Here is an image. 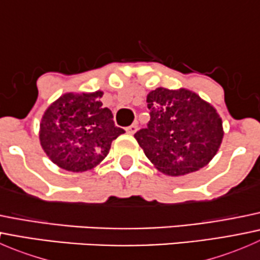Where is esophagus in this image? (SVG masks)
<instances>
[{"mask_svg": "<svg viewBox=\"0 0 260 260\" xmlns=\"http://www.w3.org/2000/svg\"><path fill=\"white\" fill-rule=\"evenodd\" d=\"M137 128H138V125H137V123H133V124H131L129 127H127V133L128 135H135L136 132H137Z\"/></svg>", "mask_w": 260, "mask_h": 260, "instance_id": "esophagus-1", "label": "esophagus"}]
</instances>
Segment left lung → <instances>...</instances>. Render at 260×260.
I'll return each instance as SVG.
<instances>
[{
    "label": "left lung",
    "instance_id": "1",
    "mask_svg": "<svg viewBox=\"0 0 260 260\" xmlns=\"http://www.w3.org/2000/svg\"><path fill=\"white\" fill-rule=\"evenodd\" d=\"M147 128L135 135L158 171L181 176L211 161L221 145L222 122L216 109L187 89L157 88L147 95Z\"/></svg>",
    "mask_w": 260,
    "mask_h": 260
}]
</instances>
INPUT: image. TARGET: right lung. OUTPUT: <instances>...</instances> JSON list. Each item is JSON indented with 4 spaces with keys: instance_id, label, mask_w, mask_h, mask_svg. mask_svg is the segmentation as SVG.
Here are the masks:
<instances>
[{
    "instance_id": "add662e5",
    "label": "right lung",
    "mask_w": 260,
    "mask_h": 260,
    "mask_svg": "<svg viewBox=\"0 0 260 260\" xmlns=\"http://www.w3.org/2000/svg\"><path fill=\"white\" fill-rule=\"evenodd\" d=\"M103 91L67 93L46 109L40 123V143L61 169L84 172L101 164L113 140L124 133L104 108Z\"/></svg>"
}]
</instances>
